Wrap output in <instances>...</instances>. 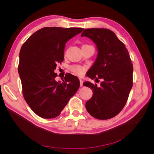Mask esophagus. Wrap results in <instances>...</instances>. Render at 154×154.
I'll list each match as a JSON object with an SVG mask.
<instances>
[{"label": "esophagus", "mask_w": 154, "mask_h": 154, "mask_svg": "<svg viewBox=\"0 0 154 154\" xmlns=\"http://www.w3.org/2000/svg\"><path fill=\"white\" fill-rule=\"evenodd\" d=\"M80 87H82L83 86V80H80Z\"/></svg>", "instance_id": "esophagus-1"}]
</instances>
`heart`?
<instances>
[{
	"mask_svg": "<svg viewBox=\"0 0 154 154\" xmlns=\"http://www.w3.org/2000/svg\"><path fill=\"white\" fill-rule=\"evenodd\" d=\"M70 70H71L73 73L77 74V75L82 76L84 74L86 68L85 67L78 66V65H74V66L70 67Z\"/></svg>",
	"mask_w": 154,
	"mask_h": 154,
	"instance_id": "b5f03b06",
	"label": "heart"
}]
</instances>
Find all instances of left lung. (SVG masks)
Listing matches in <instances>:
<instances>
[{"label":"left lung","mask_w":154,"mask_h":154,"mask_svg":"<svg viewBox=\"0 0 154 154\" xmlns=\"http://www.w3.org/2000/svg\"><path fill=\"white\" fill-rule=\"evenodd\" d=\"M82 36L91 38L98 50L87 76L92 80H103L99 87L91 82L83 83L93 92L86 102V109L96 119H110L122 111L128 100L133 85L132 60L125 44L110 29H86Z\"/></svg>","instance_id":"1"}]
</instances>
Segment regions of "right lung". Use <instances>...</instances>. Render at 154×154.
<instances>
[{
  "label": "right lung",
  "mask_w": 154,
  "mask_h": 154,
  "mask_svg": "<svg viewBox=\"0 0 154 154\" xmlns=\"http://www.w3.org/2000/svg\"><path fill=\"white\" fill-rule=\"evenodd\" d=\"M83 28L45 27L36 31L22 45L18 71L24 100L41 118L57 117L80 87L77 76L67 73L62 82L54 72L63 61L67 42Z\"/></svg>",
  "instance_id": "add662e5"
}]
</instances>
